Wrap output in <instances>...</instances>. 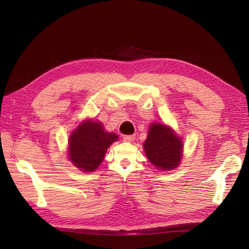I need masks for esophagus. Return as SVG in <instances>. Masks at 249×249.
<instances>
[{"label": "esophagus", "instance_id": "esophagus-1", "mask_svg": "<svg viewBox=\"0 0 249 249\" xmlns=\"http://www.w3.org/2000/svg\"><path fill=\"white\" fill-rule=\"evenodd\" d=\"M135 140V136L134 135H127V136H124L123 137V141L125 142H131Z\"/></svg>", "mask_w": 249, "mask_h": 249}]
</instances>
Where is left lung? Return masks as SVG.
Returning <instances> with one entry per match:
<instances>
[{"mask_svg": "<svg viewBox=\"0 0 249 249\" xmlns=\"http://www.w3.org/2000/svg\"><path fill=\"white\" fill-rule=\"evenodd\" d=\"M145 155L160 170H173L182 160L183 143L173 129L165 124L152 123L143 143Z\"/></svg>", "mask_w": 249, "mask_h": 249, "instance_id": "left-lung-1", "label": "left lung"}]
</instances>
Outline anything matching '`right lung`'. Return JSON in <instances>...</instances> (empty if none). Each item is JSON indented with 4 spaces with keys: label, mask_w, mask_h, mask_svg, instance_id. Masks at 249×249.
I'll use <instances>...</instances> for the list:
<instances>
[{
    "label": "right lung",
    "mask_w": 249,
    "mask_h": 249,
    "mask_svg": "<svg viewBox=\"0 0 249 249\" xmlns=\"http://www.w3.org/2000/svg\"><path fill=\"white\" fill-rule=\"evenodd\" d=\"M118 139V135L106 131L100 122L84 121L70 136V160L81 171L93 172L104 160L108 147Z\"/></svg>",
    "instance_id": "right-lung-1"
}]
</instances>
